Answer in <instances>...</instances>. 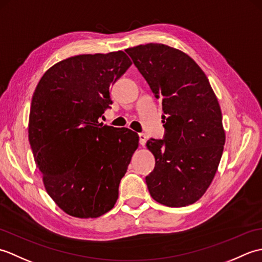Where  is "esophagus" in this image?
I'll use <instances>...</instances> for the list:
<instances>
[{"label": "esophagus", "instance_id": "34e87169", "mask_svg": "<svg viewBox=\"0 0 262 262\" xmlns=\"http://www.w3.org/2000/svg\"><path fill=\"white\" fill-rule=\"evenodd\" d=\"M138 136H140V144L142 146H144V145H145V143H146V140H147L146 135L143 134V133H141V134H138Z\"/></svg>", "mask_w": 262, "mask_h": 262}]
</instances>
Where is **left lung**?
<instances>
[{
  "label": "left lung",
  "mask_w": 262,
  "mask_h": 262,
  "mask_svg": "<svg viewBox=\"0 0 262 262\" xmlns=\"http://www.w3.org/2000/svg\"><path fill=\"white\" fill-rule=\"evenodd\" d=\"M126 53L163 105L164 140L146 143L155 158L148 191L168 207L196 203L214 179L225 144L216 94L203 70L179 49L151 42Z\"/></svg>",
  "instance_id": "1"
}]
</instances>
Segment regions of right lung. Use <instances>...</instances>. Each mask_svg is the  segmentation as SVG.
Returning a JSON list of instances; mask_svg holds the SVG:
<instances>
[{
	"label": "right lung",
	"mask_w": 262,
	"mask_h": 262,
	"mask_svg": "<svg viewBox=\"0 0 262 262\" xmlns=\"http://www.w3.org/2000/svg\"><path fill=\"white\" fill-rule=\"evenodd\" d=\"M130 65L122 51L77 55L48 69L33 92L28 136L36 166L55 204L77 219L114 207L138 147L136 133L98 120Z\"/></svg>",
	"instance_id": "obj_1"
}]
</instances>
